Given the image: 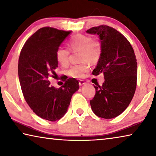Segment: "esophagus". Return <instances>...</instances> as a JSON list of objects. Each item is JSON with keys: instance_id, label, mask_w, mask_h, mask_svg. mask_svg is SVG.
Segmentation results:
<instances>
[{"instance_id": "1", "label": "esophagus", "mask_w": 156, "mask_h": 156, "mask_svg": "<svg viewBox=\"0 0 156 156\" xmlns=\"http://www.w3.org/2000/svg\"><path fill=\"white\" fill-rule=\"evenodd\" d=\"M86 84L85 82H84L83 80H80V81H79V85H80V86L84 85V84Z\"/></svg>"}]
</instances>
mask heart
<instances>
[{"mask_svg":"<svg viewBox=\"0 0 156 156\" xmlns=\"http://www.w3.org/2000/svg\"><path fill=\"white\" fill-rule=\"evenodd\" d=\"M69 47L73 52L79 51L80 64L73 65L68 71V74L73 78H81L89 71V66L86 62L95 65L99 61L102 54V44L98 39L83 34L76 35L71 38L68 43ZM69 51L64 47H59L56 53L57 61L62 67L69 64Z\"/></svg>","mask_w":156,"mask_h":156,"instance_id":"b5f03b06","label":"heart"}]
</instances>
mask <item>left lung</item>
<instances>
[{
	"label": "left lung",
	"mask_w": 156,
	"mask_h": 156,
	"mask_svg": "<svg viewBox=\"0 0 156 156\" xmlns=\"http://www.w3.org/2000/svg\"><path fill=\"white\" fill-rule=\"evenodd\" d=\"M97 34L102 44V54L93 75L102 73L105 83L94 86L96 94L90 100L93 112L100 118L117 117L130 104L137 83V62L131 44L122 34L107 25L86 31Z\"/></svg>",
	"instance_id": "obj_1"
}]
</instances>
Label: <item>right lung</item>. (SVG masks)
Masks as SVG:
<instances>
[{"mask_svg":"<svg viewBox=\"0 0 156 156\" xmlns=\"http://www.w3.org/2000/svg\"><path fill=\"white\" fill-rule=\"evenodd\" d=\"M72 31L43 27L26 41L18 59V73L25 99L33 112L44 120H58L67 113L78 80L72 78L58 89L50 85L58 62L57 49Z\"/></svg>","mask_w":156,"mask_h":156,"instance_id":"right-lung-1","label":"right lung"}]
</instances>
